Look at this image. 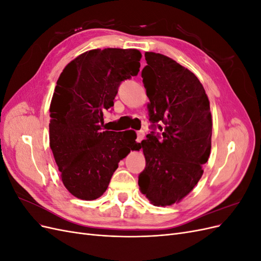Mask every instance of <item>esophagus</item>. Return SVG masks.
I'll return each mask as SVG.
<instances>
[{"instance_id": "1", "label": "esophagus", "mask_w": 261, "mask_h": 261, "mask_svg": "<svg viewBox=\"0 0 261 261\" xmlns=\"http://www.w3.org/2000/svg\"><path fill=\"white\" fill-rule=\"evenodd\" d=\"M144 137H145V132L144 130H138L137 132V143H140L141 140L144 139Z\"/></svg>"}]
</instances>
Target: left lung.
<instances>
[{
    "instance_id": "1",
    "label": "left lung",
    "mask_w": 261,
    "mask_h": 261,
    "mask_svg": "<svg viewBox=\"0 0 261 261\" xmlns=\"http://www.w3.org/2000/svg\"><path fill=\"white\" fill-rule=\"evenodd\" d=\"M145 58L141 77L152 132L138 144L146 158L138 185L151 203L164 207L183 199L202 176L211 150L210 103L191 70L160 53Z\"/></svg>"
}]
</instances>
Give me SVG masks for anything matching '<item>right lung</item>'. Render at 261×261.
<instances>
[{
  "label": "right lung",
  "mask_w": 261,
  "mask_h": 261,
  "mask_svg": "<svg viewBox=\"0 0 261 261\" xmlns=\"http://www.w3.org/2000/svg\"><path fill=\"white\" fill-rule=\"evenodd\" d=\"M140 59L136 49L90 50L59 77L50 106V147L63 184L77 198H99L118 162L137 147L135 132L102 127L118 87L138 74Z\"/></svg>",
  "instance_id": "right-lung-1"
}]
</instances>
